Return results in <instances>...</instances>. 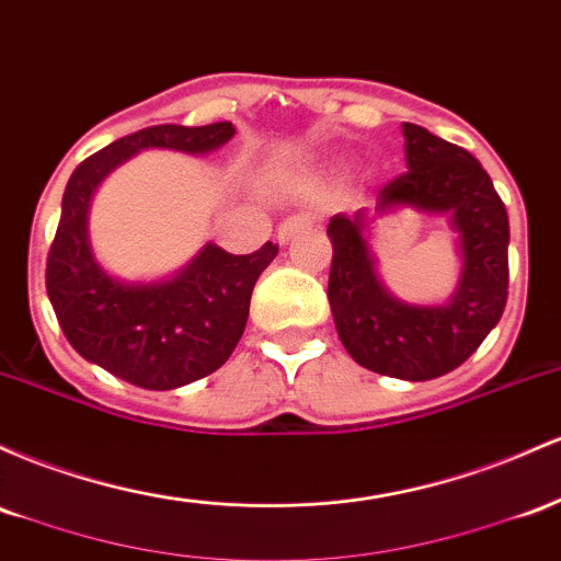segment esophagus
Instances as JSON below:
<instances>
[{
  "mask_svg": "<svg viewBox=\"0 0 561 561\" xmlns=\"http://www.w3.org/2000/svg\"><path fill=\"white\" fill-rule=\"evenodd\" d=\"M314 219H318V217H314V214H310V211H301V214H294V217H288L286 222H283L278 228V243H288L294 236H297L299 230L310 228Z\"/></svg>",
  "mask_w": 561,
  "mask_h": 561,
  "instance_id": "34e87169",
  "label": "esophagus"
}]
</instances>
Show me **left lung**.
Segmentation results:
<instances>
[{
  "mask_svg": "<svg viewBox=\"0 0 561 561\" xmlns=\"http://www.w3.org/2000/svg\"><path fill=\"white\" fill-rule=\"evenodd\" d=\"M408 172L381 187L374 209L329 222V301L352 360L381 376L430 381L450 374L484 342L508 297V214L474 156L419 124H402ZM413 205L448 213L459 232L462 278L445 306L394 300L375 275L362 232L379 213Z\"/></svg>",
  "mask_w": 561,
  "mask_h": 561,
  "instance_id": "8db88e82",
  "label": "left lung"
}]
</instances>
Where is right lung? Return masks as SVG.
<instances>
[{
    "label": "right lung",
    "instance_id": "obj_1",
    "mask_svg": "<svg viewBox=\"0 0 561 561\" xmlns=\"http://www.w3.org/2000/svg\"><path fill=\"white\" fill-rule=\"evenodd\" d=\"M236 127L159 124L135 131L81 161L62 193V211L47 256V294L71 347L118 379L142 389H178L214 374L241 342L249 301L262 270L278 254L264 243L254 254H228L206 243L180 275L127 283L105 273L87 236L92 193L118 163L145 148L211 153Z\"/></svg>",
    "mask_w": 561,
    "mask_h": 561
}]
</instances>
